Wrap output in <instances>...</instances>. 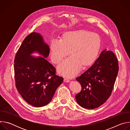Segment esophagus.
Here are the masks:
<instances>
[{
	"label": "esophagus",
	"mask_w": 130,
	"mask_h": 130,
	"mask_svg": "<svg viewBox=\"0 0 130 130\" xmlns=\"http://www.w3.org/2000/svg\"><path fill=\"white\" fill-rule=\"evenodd\" d=\"M64 82H66V83H68V82H70V80H68L67 79L64 78Z\"/></svg>",
	"instance_id": "34e87169"
}]
</instances>
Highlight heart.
<instances>
[{"label":"heart","instance_id":"b5f03b06","mask_svg":"<svg viewBox=\"0 0 130 130\" xmlns=\"http://www.w3.org/2000/svg\"><path fill=\"white\" fill-rule=\"evenodd\" d=\"M101 46V39L97 33L83 29L65 32L61 40L52 39L49 45L50 58L53 63L60 64L69 54L71 57L58 67L61 75L72 78L81 66L86 67L94 62Z\"/></svg>","mask_w":130,"mask_h":130}]
</instances>
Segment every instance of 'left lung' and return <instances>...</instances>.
Segmentation results:
<instances>
[{"label":"left lung","mask_w":130,"mask_h":130,"mask_svg":"<svg viewBox=\"0 0 130 130\" xmlns=\"http://www.w3.org/2000/svg\"><path fill=\"white\" fill-rule=\"evenodd\" d=\"M118 69L115 54L103 50L95 63L76 79L82 86L81 92L76 95L78 104L87 109L102 105L112 93Z\"/></svg>","instance_id":"left-lung-1"}]
</instances>
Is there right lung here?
Masks as SVG:
<instances>
[{"label": "right lung", "mask_w": 130, "mask_h": 130, "mask_svg": "<svg viewBox=\"0 0 130 130\" xmlns=\"http://www.w3.org/2000/svg\"><path fill=\"white\" fill-rule=\"evenodd\" d=\"M37 53L41 56H32ZM49 46L43 36L36 32L28 35L14 60L16 87L23 99L35 107L48 104L63 78L55 75V69L46 58Z\"/></svg>", "instance_id": "add662e5"}]
</instances>
